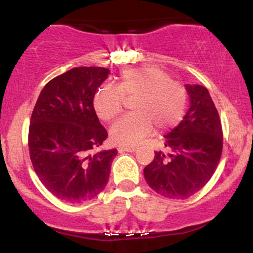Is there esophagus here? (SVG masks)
Returning <instances> with one entry per match:
<instances>
[{
  "label": "esophagus",
  "mask_w": 253,
  "mask_h": 253,
  "mask_svg": "<svg viewBox=\"0 0 253 253\" xmlns=\"http://www.w3.org/2000/svg\"><path fill=\"white\" fill-rule=\"evenodd\" d=\"M119 153H124V152H136L137 150V147H119Z\"/></svg>",
  "instance_id": "esophagus-1"
}]
</instances>
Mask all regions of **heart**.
Returning a JSON list of instances; mask_svg holds the SVG:
<instances>
[{
	"label": "heart",
	"mask_w": 253,
	"mask_h": 253,
	"mask_svg": "<svg viewBox=\"0 0 253 253\" xmlns=\"http://www.w3.org/2000/svg\"><path fill=\"white\" fill-rule=\"evenodd\" d=\"M133 97L132 110L136 114L122 117L111 126L110 138L115 144H137L154 125L164 131L176 126L185 115L186 89L157 67L125 71L116 86H100L94 94V110L101 120L111 121L124 110L125 99Z\"/></svg>",
	"instance_id": "1"
}]
</instances>
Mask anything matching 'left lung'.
Wrapping results in <instances>:
<instances>
[{
    "label": "left lung",
    "instance_id": "left-lung-1",
    "mask_svg": "<svg viewBox=\"0 0 253 253\" xmlns=\"http://www.w3.org/2000/svg\"><path fill=\"white\" fill-rule=\"evenodd\" d=\"M190 109L182 121L165 134L164 150L144 168L150 188L164 197L185 200L211 180L220 160L223 131L208 89L186 84Z\"/></svg>",
    "mask_w": 253,
    "mask_h": 253
}]
</instances>
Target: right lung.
Segmentation results:
<instances>
[{
  "label": "right lung",
  "mask_w": 253,
  "mask_h": 253,
  "mask_svg": "<svg viewBox=\"0 0 253 253\" xmlns=\"http://www.w3.org/2000/svg\"><path fill=\"white\" fill-rule=\"evenodd\" d=\"M110 75L104 67H76L42 88L29 126V153L42 185L58 200L82 203L105 188L117 150L95 152L108 137L93 106Z\"/></svg>",
  "instance_id": "right-lung-1"
}]
</instances>
